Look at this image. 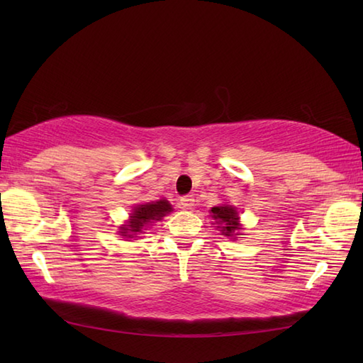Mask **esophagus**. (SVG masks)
I'll use <instances>...</instances> for the list:
<instances>
[{
    "mask_svg": "<svg viewBox=\"0 0 363 363\" xmlns=\"http://www.w3.org/2000/svg\"><path fill=\"white\" fill-rule=\"evenodd\" d=\"M181 207L182 209H191V207L195 206V198L191 195H187V196H182L181 198Z\"/></svg>",
    "mask_w": 363,
    "mask_h": 363,
    "instance_id": "esophagus-1",
    "label": "esophagus"
}]
</instances>
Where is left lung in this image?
Returning <instances> with one entry per match:
<instances>
[{
    "instance_id": "1",
    "label": "left lung",
    "mask_w": 363,
    "mask_h": 363,
    "mask_svg": "<svg viewBox=\"0 0 363 363\" xmlns=\"http://www.w3.org/2000/svg\"><path fill=\"white\" fill-rule=\"evenodd\" d=\"M213 223L217 225L218 230H221L223 235L226 237H235L238 235V230L242 229L240 223H238V212L233 206H215L211 209Z\"/></svg>"
}]
</instances>
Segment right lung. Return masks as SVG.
Returning a JSON list of instances; mask_svg holds the SVG:
<instances>
[{
  "label": "right lung",
  "instance_id": "add662e5",
  "mask_svg": "<svg viewBox=\"0 0 363 363\" xmlns=\"http://www.w3.org/2000/svg\"><path fill=\"white\" fill-rule=\"evenodd\" d=\"M173 211L172 204L167 199H159V201L138 204L133 209L128 225L120 226V235L126 238H134L137 234H142L145 228L154 221H159L165 217L167 213Z\"/></svg>",
  "mask_w": 363,
  "mask_h": 363
}]
</instances>
